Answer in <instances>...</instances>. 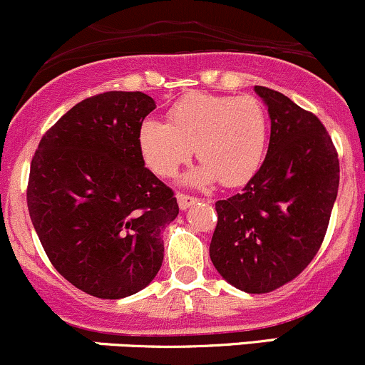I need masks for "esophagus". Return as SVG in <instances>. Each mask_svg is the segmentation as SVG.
<instances>
[{
    "label": "esophagus",
    "instance_id": "esophagus-1",
    "mask_svg": "<svg viewBox=\"0 0 365 365\" xmlns=\"http://www.w3.org/2000/svg\"><path fill=\"white\" fill-rule=\"evenodd\" d=\"M196 201H198V198H195V196L184 195V192H178V203H179V208H181V210L190 208L192 203H196Z\"/></svg>",
    "mask_w": 365,
    "mask_h": 365
}]
</instances>
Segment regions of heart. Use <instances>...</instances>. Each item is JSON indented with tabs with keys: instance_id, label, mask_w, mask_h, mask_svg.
<instances>
[{
	"instance_id": "1",
	"label": "heart",
	"mask_w": 365,
	"mask_h": 365,
	"mask_svg": "<svg viewBox=\"0 0 365 365\" xmlns=\"http://www.w3.org/2000/svg\"><path fill=\"white\" fill-rule=\"evenodd\" d=\"M267 133V113L256 97L192 92L170 107L167 124L141 123L138 143L147 165L160 178L178 174L195 148L201 165L186 182L208 186L218 179L234 186L259 167Z\"/></svg>"
}]
</instances>
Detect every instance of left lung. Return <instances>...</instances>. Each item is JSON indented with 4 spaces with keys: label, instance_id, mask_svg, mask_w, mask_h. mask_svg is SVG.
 <instances>
[{
    "label": "left lung",
    "instance_id": "1",
    "mask_svg": "<svg viewBox=\"0 0 365 365\" xmlns=\"http://www.w3.org/2000/svg\"><path fill=\"white\" fill-rule=\"evenodd\" d=\"M272 119L267 157L241 192L215 203L210 258L235 289L267 294L319 251L335 205L340 162L327 128L277 90L255 87Z\"/></svg>",
    "mask_w": 365,
    "mask_h": 365
}]
</instances>
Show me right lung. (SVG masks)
<instances>
[{
	"instance_id": "obj_1",
	"label": "right lung",
	"mask_w": 365,
	"mask_h": 365,
	"mask_svg": "<svg viewBox=\"0 0 365 365\" xmlns=\"http://www.w3.org/2000/svg\"><path fill=\"white\" fill-rule=\"evenodd\" d=\"M153 109L141 92L85 98L46 131L30 164L38 241L59 275L93 297L145 289L164 259L162 230L179 213L140 150V126Z\"/></svg>"
}]
</instances>
